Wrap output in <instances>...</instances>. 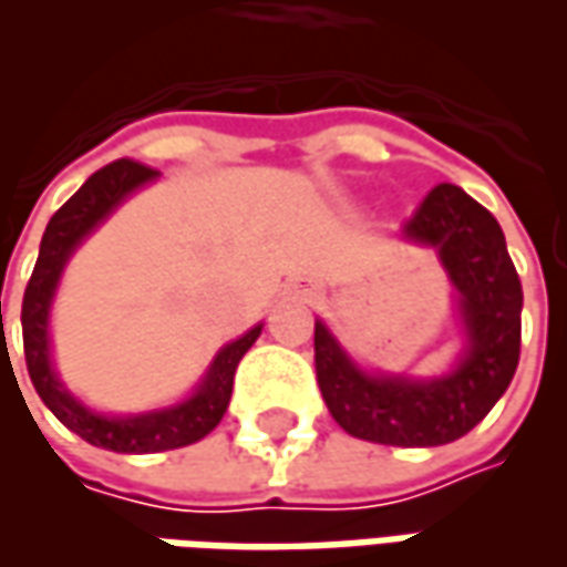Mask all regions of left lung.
<instances>
[{
	"label": "left lung",
	"mask_w": 567,
	"mask_h": 567,
	"mask_svg": "<svg viewBox=\"0 0 567 567\" xmlns=\"http://www.w3.org/2000/svg\"><path fill=\"white\" fill-rule=\"evenodd\" d=\"M431 246L458 291L464 352L434 380L364 373L324 321H316V373L324 404L352 437L385 446H443L483 422L519 364L523 285L492 212L462 187L437 185L404 224Z\"/></svg>",
	"instance_id": "left-lung-1"
}]
</instances>
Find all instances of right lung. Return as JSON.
I'll return each mask as SVG.
<instances>
[{"label":"right lung","instance_id":"1","mask_svg":"<svg viewBox=\"0 0 567 567\" xmlns=\"http://www.w3.org/2000/svg\"><path fill=\"white\" fill-rule=\"evenodd\" d=\"M151 178H157L151 166L127 161V157L96 169L54 212V218L44 227L39 260H35L30 285L23 291V309H20L27 370H30V380L44 406L81 440L103 446V450L130 452V455L178 450V446L206 437L227 413L236 364L243 361V355L251 349L264 328L258 324L243 333L239 340L224 346L206 370L197 392L166 410H151L140 416H103V413L87 410L79 398L69 394L63 382L56 380L54 364H51V346H48V316H51V300H54L60 272L66 267L69 255L84 243V236H91L96 224H103L136 187Z\"/></svg>","mask_w":567,"mask_h":567}]
</instances>
